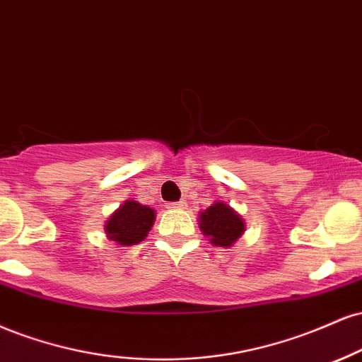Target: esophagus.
<instances>
[{
  "instance_id": "1",
  "label": "esophagus",
  "mask_w": 362,
  "mask_h": 362,
  "mask_svg": "<svg viewBox=\"0 0 362 362\" xmlns=\"http://www.w3.org/2000/svg\"><path fill=\"white\" fill-rule=\"evenodd\" d=\"M169 208H174V210H182V208H186V202H177V203H171Z\"/></svg>"
}]
</instances>
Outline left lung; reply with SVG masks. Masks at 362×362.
<instances>
[{"mask_svg": "<svg viewBox=\"0 0 362 362\" xmlns=\"http://www.w3.org/2000/svg\"><path fill=\"white\" fill-rule=\"evenodd\" d=\"M198 225L203 235L216 247H232L245 232L244 218L222 199L199 211Z\"/></svg>", "mask_w": 362, "mask_h": 362, "instance_id": "obj_1", "label": "left lung"}]
</instances>
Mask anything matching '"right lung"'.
<instances>
[{
    "instance_id": "add662e5",
    "label": "right lung",
    "mask_w": 362,
    "mask_h": 362,
    "mask_svg": "<svg viewBox=\"0 0 362 362\" xmlns=\"http://www.w3.org/2000/svg\"><path fill=\"white\" fill-rule=\"evenodd\" d=\"M154 220V208L142 205L137 199H125L105 222L106 237L122 247L137 245L151 232Z\"/></svg>"
}]
</instances>
